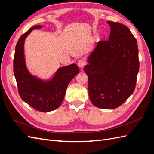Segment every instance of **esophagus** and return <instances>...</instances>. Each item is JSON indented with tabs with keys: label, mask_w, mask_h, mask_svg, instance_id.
I'll list each match as a JSON object with an SVG mask.
<instances>
[{
	"label": "esophagus",
	"mask_w": 154,
	"mask_h": 154,
	"mask_svg": "<svg viewBox=\"0 0 154 154\" xmlns=\"http://www.w3.org/2000/svg\"><path fill=\"white\" fill-rule=\"evenodd\" d=\"M86 65V62L85 60L83 59H81L78 61V66L80 67V68H83V67H84Z\"/></svg>",
	"instance_id": "esophagus-1"
}]
</instances>
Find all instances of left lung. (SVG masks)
I'll list each match as a JSON object with an SVG mask.
<instances>
[{
	"mask_svg": "<svg viewBox=\"0 0 154 154\" xmlns=\"http://www.w3.org/2000/svg\"><path fill=\"white\" fill-rule=\"evenodd\" d=\"M108 40H101L83 70L88 78V95L100 109L122 105L134 91L139 69L137 40L127 26L107 22Z\"/></svg>",
	"mask_w": 154,
	"mask_h": 154,
	"instance_id": "1",
	"label": "left lung"
}]
</instances>
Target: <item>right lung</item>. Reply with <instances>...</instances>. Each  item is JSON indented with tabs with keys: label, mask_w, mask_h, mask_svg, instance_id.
<instances>
[{
	"label": "right lung",
	"mask_w": 154,
	"mask_h": 154,
	"mask_svg": "<svg viewBox=\"0 0 154 154\" xmlns=\"http://www.w3.org/2000/svg\"><path fill=\"white\" fill-rule=\"evenodd\" d=\"M42 27L40 25L31 27L18 39L13 60V72L22 100L36 110L48 112L61 105L69 83L80 69L74 63L62 67L57 70L51 80L47 81L42 80L29 72L25 62V39L32 30Z\"/></svg>",
	"instance_id": "add662e5"
}]
</instances>
